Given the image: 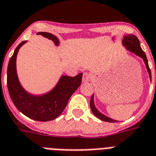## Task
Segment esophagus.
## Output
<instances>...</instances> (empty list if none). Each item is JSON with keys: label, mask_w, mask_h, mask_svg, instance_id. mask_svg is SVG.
<instances>
[{"label": "esophagus", "mask_w": 156, "mask_h": 156, "mask_svg": "<svg viewBox=\"0 0 156 156\" xmlns=\"http://www.w3.org/2000/svg\"><path fill=\"white\" fill-rule=\"evenodd\" d=\"M90 79H91L90 74L87 73V72H85V73H83V76H82V82H88L90 81Z\"/></svg>", "instance_id": "1"}]
</instances>
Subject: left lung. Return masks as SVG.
<instances>
[{
    "label": "left lung",
    "instance_id": "obj_1",
    "mask_svg": "<svg viewBox=\"0 0 156 156\" xmlns=\"http://www.w3.org/2000/svg\"><path fill=\"white\" fill-rule=\"evenodd\" d=\"M122 44L126 47V49L127 50H129L130 52L133 53V54H136L137 56L140 57L144 59V62L146 65L147 69L148 74L150 76V79L151 81V69L149 68V66H148L147 59L146 54L144 52V50L141 49V46H140V43L139 39L134 34H127V35H125L123 37V40H122ZM90 109L93 114L95 115L96 117L98 118L99 119L102 120V121H105V122H118L117 120L112 119L111 118L107 117L106 115H102V113H100L99 111L96 109L95 106H94V94L91 96L90 101Z\"/></svg>",
    "mask_w": 156,
    "mask_h": 156
}]
</instances>
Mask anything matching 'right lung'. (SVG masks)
Segmentation results:
<instances>
[{"label": "right lung", "instance_id": "right-lung-1", "mask_svg": "<svg viewBox=\"0 0 156 156\" xmlns=\"http://www.w3.org/2000/svg\"><path fill=\"white\" fill-rule=\"evenodd\" d=\"M37 34L50 39L59 45L58 37L52 34L39 32ZM26 42L22 41L16 48L10 58L7 69V86L13 104L19 111L34 120L46 122L55 119L66 107L71 95L82 82V74L74 77L62 76L54 89L43 95H33L25 90L19 82L16 69V59L19 49Z\"/></svg>", "mask_w": 156, "mask_h": 156}]
</instances>
